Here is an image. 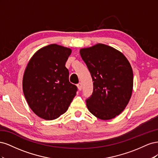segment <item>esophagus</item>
<instances>
[{
    "instance_id": "1",
    "label": "esophagus",
    "mask_w": 158,
    "mask_h": 158,
    "mask_svg": "<svg viewBox=\"0 0 158 158\" xmlns=\"http://www.w3.org/2000/svg\"><path fill=\"white\" fill-rule=\"evenodd\" d=\"M77 87H78V89L80 91V90H82V84H81L80 82V83H78V84H77Z\"/></svg>"
}]
</instances>
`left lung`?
<instances>
[{
  "label": "left lung",
  "instance_id": "obj_1",
  "mask_svg": "<svg viewBox=\"0 0 158 158\" xmlns=\"http://www.w3.org/2000/svg\"><path fill=\"white\" fill-rule=\"evenodd\" d=\"M94 81V92L86 106L95 117L109 120L121 114L132 95L133 72L123 52L113 47L98 44L80 49Z\"/></svg>",
  "mask_w": 158,
  "mask_h": 158
}]
</instances>
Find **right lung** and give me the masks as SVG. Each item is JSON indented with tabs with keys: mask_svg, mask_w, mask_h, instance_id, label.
I'll return each mask as SVG.
<instances>
[{
	"mask_svg": "<svg viewBox=\"0 0 158 158\" xmlns=\"http://www.w3.org/2000/svg\"><path fill=\"white\" fill-rule=\"evenodd\" d=\"M69 47L51 44L37 50L28 62L22 88L28 106L45 120H54L67 111L77 88L70 83L65 64Z\"/></svg>",
	"mask_w": 158,
	"mask_h": 158,
	"instance_id": "right-lung-1",
	"label": "right lung"
}]
</instances>
